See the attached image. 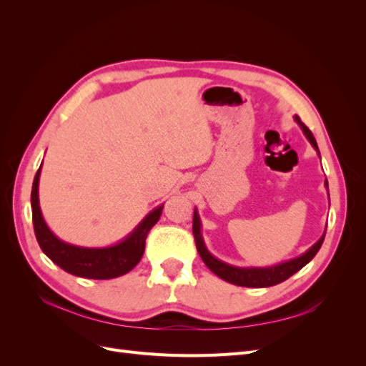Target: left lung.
I'll return each instance as SVG.
<instances>
[{
    "instance_id": "obj_1",
    "label": "left lung",
    "mask_w": 366,
    "mask_h": 366,
    "mask_svg": "<svg viewBox=\"0 0 366 366\" xmlns=\"http://www.w3.org/2000/svg\"><path fill=\"white\" fill-rule=\"evenodd\" d=\"M295 120H296V124L301 127L307 140L312 143V147L317 151V156L320 157L317 143H316V140L312 134V131H310L302 124L301 119H299V116H295ZM325 187H327V192H328V182L327 180H325ZM192 232H194V237H195L197 250H198V253H200L203 262L207 265L210 270H212L217 276H219L221 280H224L230 284L239 285V287H253V289H259V287H272V285L280 284L285 280H289L292 274H295L296 272L301 270L304 265H307L310 261L315 258V254L319 252L320 246H322V242H324V238H325V232H324V235L320 237L305 253H302L301 257L293 258L290 261H285V262L276 264V265H270V267H237V265H232V264H227L224 261L215 258L214 254L207 250V247L204 244L203 235H202V219H200V215H198L197 209H194Z\"/></svg>"
}]
</instances>
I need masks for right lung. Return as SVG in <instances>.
Segmentation results:
<instances>
[{"label":"right lung","mask_w":366,"mask_h":366,"mask_svg":"<svg viewBox=\"0 0 366 366\" xmlns=\"http://www.w3.org/2000/svg\"><path fill=\"white\" fill-rule=\"evenodd\" d=\"M42 166V163H41ZM41 166L31 186L33 229L42 252L62 270L86 280H113L131 272L145 252V241L152 226L162 215L163 204L152 209L137 227L117 244L108 247H81L59 239L49 229L39 207V175Z\"/></svg>","instance_id":"1"}]
</instances>
